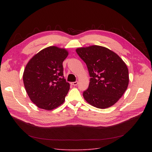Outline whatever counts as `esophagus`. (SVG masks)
<instances>
[{"instance_id":"1","label":"esophagus","mask_w":152,"mask_h":152,"mask_svg":"<svg viewBox=\"0 0 152 152\" xmlns=\"http://www.w3.org/2000/svg\"><path fill=\"white\" fill-rule=\"evenodd\" d=\"M78 84H79V82H78L77 81H75V82H72L71 83V84L72 85H73V86H77V85H78Z\"/></svg>"}]
</instances>
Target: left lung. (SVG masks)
<instances>
[{
    "mask_svg": "<svg viewBox=\"0 0 152 152\" xmlns=\"http://www.w3.org/2000/svg\"><path fill=\"white\" fill-rule=\"evenodd\" d=\"M88 69L90 82L84 91L86 102L98 108H107L118 102L129 84L126 63L111 50L99 45L76 49Z\"/></svg>",
    "mask_w": 152,
    "mask_h": 152,
    "instance_id": "obj_1",
    "label": "left lung"
}]
</instances>
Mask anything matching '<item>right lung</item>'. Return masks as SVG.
Returning <instances> with one entry per match:
<instances>
[{"label":"right lung","instance_id":"add662e5","mask_svg":"<svg viewBox=\"0 0 152 152\" xmlns=\"http://www.w3.org/2000/svg\"><path fill=\"white\" fill-rule=\"evenodd\" d=\"M68 53L50 46L40 50L27 63L23 79L31 101L40 108L51 110L63 103L70 84L63 76V62Z\"/></svg>","mask_w":152,"mask_h":152}]
</instances>
